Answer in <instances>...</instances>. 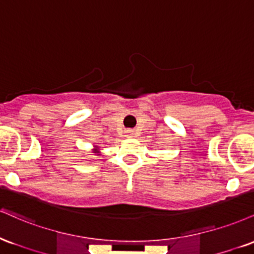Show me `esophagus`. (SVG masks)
<instances>
[{"label": "esophagus", "mask_w": 254, "mask_h": 254, "mask_svg": "<svg viewBox=\"0 0 254 254\" xmlns=\"http://www.w3.org/2000/svg\"><path fill=\"white\" fill-rule=\"evenodd\" d=\"M125 133H126V136H128V138H132L133 134H134V130H132V129H127Z\"/></svg>", "instance_id": "esophagus-1"}]
</instances>
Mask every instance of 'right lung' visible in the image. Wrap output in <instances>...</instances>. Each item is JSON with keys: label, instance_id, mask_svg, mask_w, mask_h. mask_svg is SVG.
I'll return each mask as SVG.
<instances>
[{"label": "right lung", "instance_id": "obj_1", "mask_svg": "<svg viewBox=\"0 0 254 254\" xmlns=\"http://www.w3.org/2000/svg\"><path fill=\"white\" fill-rule=\"evenodd\" d=\"M94 150H92V153H95V154H101V151H100V148H98V146H94Z\"/></svg>", "mask_w": 254, "mask_h": 254}]
</instances>
